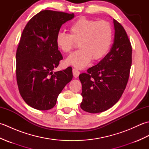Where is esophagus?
Instances as JSON below:
<instances>
[{"instance_id":"obj_1","label":"esophagus","mask_w":149,"mask_h":149,"mask_svg":"<svg viewBox=\"0 0 149 149\" xmlns=\"http://www.w3.org/2000/svg\"><path fill=\"white\" fill-rule=\"evenodd\" d=\"M72 72H73V75H74V77L75 78L78 77V76L80 74V72L78 70H77L76 68H73Z\"/></svg>"}]
</instances>
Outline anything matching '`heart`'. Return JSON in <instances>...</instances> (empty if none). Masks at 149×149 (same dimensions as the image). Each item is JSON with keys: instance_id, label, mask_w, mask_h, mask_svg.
Instances as JSON below:
<instances>
[{"instance_id": "obj_1", "label": "heart", "mask_w": 149, "mask_h": 149, "mask_svg": "<svg viewBox=\"0 0 149 149\" xmlns=\"http://www.w3.org/2000/svg\"><path fill=\"white\" fill-rule=\"evenodd\" d=\"M70 34L59 33L56 36L58 48L68 53L79 44L80 49L73 52L66 60V64L83 68L91 61L103 58L109 50L113 40V29L109 22L77 19L70 27Z\"/></svg>"}]
</instances>
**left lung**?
I'll list each match as a JSON object with an SVG mask.
<instances>
[{
	"instance_id": "obj_1",
	"label": "left lung",
	"mask_w": 149,
	"mask_h": 149,
	"mask_svg": "<svg viewBox=\"0 0 149 149\" xmlns=\"http://www.w3.org/2000/svg\"><path fill=\"white\" fill-rule=\"evenodd\" d=\"M115 38L110 51L79 75L81 109L90 113L105 111L118 102L127 86L132 64V47L124 28L113 19Z\"/></svg>"
}]
</instances>
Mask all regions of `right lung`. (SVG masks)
I'll return each mask as SVG.
<instances>
[{
    "mask_svg": "<svg viewBox=\"0 0 149 149\" xmlns=\"http://www.w3.org/2000/svg\"><path fill=\"white\" fill-rule=\"evenodd\" d=\"M74 13L43 10L28 22L16 54V75L22 99L38 110H49L72 79L71 67L52 72L63 56L56 44V36Z\"/></svg>",
    "mask_w": 149,
    "mask_h": 149,
    "instance_id": "right-lung-1",
    "label": "right lung"
}]
</instances>
